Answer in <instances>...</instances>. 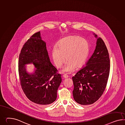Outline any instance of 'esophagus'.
I'll use <instances>...</instances> for the list:
<instances>
[{
	"instance_id": "obj_1",
	"label": "esophagus",
	"mask_w": 125,
	"mask_h": 125,
	"mask_svg": "<svg viewBox=\"0 0 125 125\" xmlns=\"http://www.w3.org/2000/svg\"><path fill=\"white\" fill-rule=\"evenodd\" d=\"M62 76H63V77L64 78H67L69 77V76H68V75L65 74H63Z\"/></svg>"
}]
</instances>
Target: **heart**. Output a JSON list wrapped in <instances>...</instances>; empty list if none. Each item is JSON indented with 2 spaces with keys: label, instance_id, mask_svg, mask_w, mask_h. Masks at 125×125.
Returning <instances> with one entry per match:
<instances>
[{
  "label": "heart",
  "instance_id": "heart-1",
  "mask_svg": "<svg viewBox=\"0 0 125 125\" xmlns=\"http://www.w3.org/2000/svg\"><path fill=\"white\" fill-rule=\"evenodd\" d=\"M90 47L88 42L77 36H71L62 39L58 42L57 47L52 51V56L55 65L61 68L67 61L62 71L71 73L75 67L82 66L88 57ZM66 58H65V57Z\"/></svg>",
  "mask_w": 125,
  "mask_h": 125
}]
</instances>
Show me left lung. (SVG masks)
<instances>
[{"label":"left lung","instance_id":"left-lung-1","mask_svg":"<svg viewBox=\"0 0 125 125\" xmlns=\"http://www.w3.org/2000/svg\"><path fill=\"white\" fill-rule=\"evenodd\" d=\"M94 36L97 38L96 34ZM108 50L101 38L97 39L94 53L86 66L72 77L74 101L82 105H91L97 101L105 91L110 70Z\"/></svg>","mask_w":125,"mask_h":125}]
</instances>
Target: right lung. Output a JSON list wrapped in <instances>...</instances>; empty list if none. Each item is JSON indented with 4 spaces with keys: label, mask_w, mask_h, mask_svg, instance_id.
<instances>
[{
    "label": "right lung",
    "mask_w": 125,
    "mask_h": 125,
    "mask_svg": "<svg viewBox=\"0 0 125 125\" xmlns=\"http://www.w3.org/2000/svg\"><path fill=\"white\" fill-rule=\"evenodd\" d=\"M41 39L38 32L24 44L19 56L18 70L20 85L27 98L37 104L46 105L56 100L62 79L51 63L46 43ZM32 62L37 69L29 74L25 64Z\"/></svg>",
    "instance_id": "obj_1"
}]
</instances>
